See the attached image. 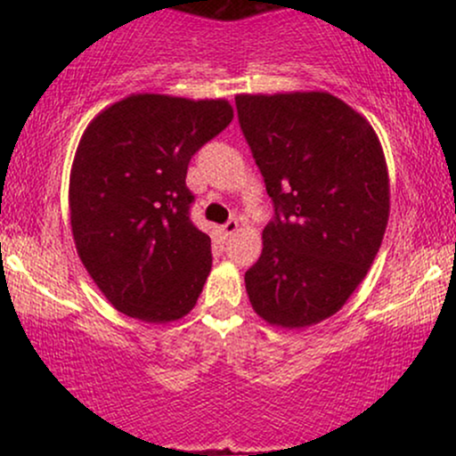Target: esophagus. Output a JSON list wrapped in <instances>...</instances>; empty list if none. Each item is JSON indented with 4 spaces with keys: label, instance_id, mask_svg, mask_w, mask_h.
Wrapping results in <instances>:
<instances>
[{
    "label": "esophagus",
    "instance_id": "esophagus-1",
    "mask_svg": "<svg viewBox=\"0 0 456 456\" xmlns=\"http://www.w3.org/2000/svg\"><path fill=\"white\" fill-rule=\"evenodd\" d=\"M238 229H240V223L235 221V218H232V221H227L223 224V233L227 235V238H232V235L238 232Z\"/></svg>",
    "mask_w": 456,
    "mask_h": 456
}]
</instances>
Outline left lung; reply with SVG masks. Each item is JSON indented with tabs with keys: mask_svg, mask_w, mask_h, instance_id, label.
Returning <instances> with one entry per match:
<instances>
[{
	"mask_svg": "<svg viewBox=\"0 0 456 456\" xmlns=\"http://www.w3.org/2000/svg\"><path fill=\"white\" fill-rule=\"evenodd\" d=\"M235 107L274 203L246 294L272 326H313L341 311L384 240V150L366 118L328 92L238 94Z\"/></svg>",
	"mask_w": 456,
	"mask_h": 456,
	"instance_id": "left-lung-1",
	"label": "left lung"
}]
</instances>
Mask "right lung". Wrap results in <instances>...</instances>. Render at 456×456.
I'll use <instances>...</instances> for the list:
<instances>
[{
  "mask_svg": "<svg viewBox=\"0 0 456 456\" xmlns=\"http://www.w3.org/2000/svg\"><path fill=\"white\" fill-rule=\"evenodd\" d=\"M233 119L232 104L130 94L86 128L72 160L70 224L98 289L124 315L182 319L212 270L210 235L191 223L192 154Z\"/></svg>",
  "mask_w": 456,
  "mask_h": 456,
  "instance_id": "1",
  "label": "right lung"
}]
</instances>
